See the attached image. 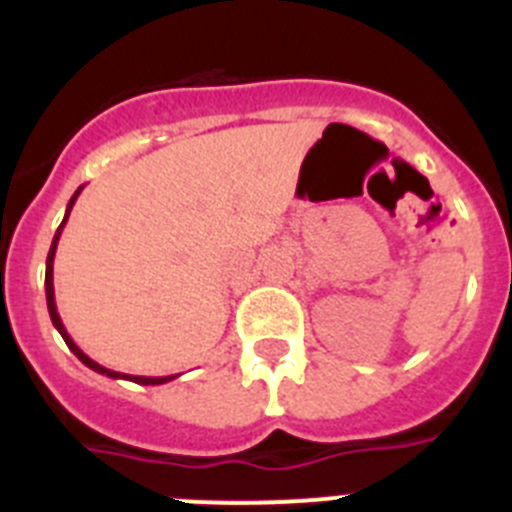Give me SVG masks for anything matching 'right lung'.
Segmentation results:
<instances>
[{"label": "right lung", "instance_id": "right-lung-1", "mask_svg": "<svg viewBox=\"0 0 512 512\" xmlns=\"http://www.w3.org/2000/svg\"><path fill=\"white\" fill-rule=\"evenodd\" d=\"M81 189H84V187L76 189L74 197H71V200H69V207H66V215H63V223L58 225L56 235H53L51 251H48V261H45V300H48V312H51L53 325H56V330H58V333H61L63 341H66V346H69L71 351H74L76 359H79L81 364H87L89 369H94V372H97V374H104V377H112V379H128V382H135V384H166V382H171V379H176V377H179V374H169V377H135V374L112 372V369H107V366H102V364H97V361H94V359H89V356L84 354V351H81L79 346H76L74 338H71L69 333H66V328H63L61 315H58V310H56V292H53V259H56V246H58V238H61V230H63V225H66V220H69L71 207H74V202H76V197H79V194H81Z\"/></svg>", "mask_w": 512, "mask_h": 512}]
</instances>
